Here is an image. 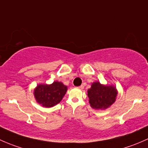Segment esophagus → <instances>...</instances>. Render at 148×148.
<instances>
[{
	"mask_svg": "<svg viewBox=\"0 0 148 148\" xmlns=\"http://www.w3.org/2000/svg\"><path fill=\"white\" fill-rule=\"evenodd\" d=\"M78 88H79V89H80V90H83V88H84V85H80V86L78 87Z\"/></svg>",
	"mask_w": 148,
	"mask_h": 148,
	"instance_id": "obj_1",
	"label": "esophagus"
}]
</instances>
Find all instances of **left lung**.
<instances>
[{"label": "left lung", "mask_w": 148, "mask_h": 148, "mask_svg": "<svg viewBox=\"0 0 148 148\" xmlns=\"http://www.w3.org/2000/svg\"><path fill=\"white\" fill-rule=\"evenodd\" d=\"M91 107L95 109H106L115 101L117 90L113 86H105L95 82L88 90Z\"/></svg>", "instance_id": "left-lung-1"}]
</instances>
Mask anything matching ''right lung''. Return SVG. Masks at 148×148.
<instances>
[{"mask_svg": "<svg viewBox=\"0 0 148 148\" xmlns=\"http://www.w3.org/2000/svg\"><path fill=\"white\" fill-rule=\"evenodd\" d=\"M67 91V86L54 82L51 85H38L34 90L36 100L42 106L51 108L60 103Z\"/></svg>", "mask_w": 148, "mask_h": 148, "instance_id": "1", "label": "right lung"}]
</instances>
